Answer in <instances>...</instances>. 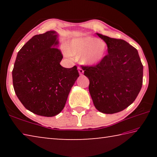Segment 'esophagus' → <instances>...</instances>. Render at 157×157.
<instances>
[{
    "label": "esophagus",
    "instance_id": "1",
    "mask_svg": "<svg viewBox=\"0 0 157 157\" xmlns=\"http://www.w3.org/2000/svg\"><path fill=\"white\" fill-rule=\"evenodd\" d=\"M78 72H79V75H82V74L84 73V71L82 70V69L81 68H78Z\"/></svg>",
    "mask_w": 157,
    "mask_h": 157
}]
</instances>
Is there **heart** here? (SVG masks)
<instances>
[{
    "label": "heart",
    "instance_id": "1",
    "mask_svg": "<svg viewBox=\"0 0 157 157\" xmlns=\"http://www.w3.org/2000/svg\"><path fill=\"white\" fill-rule=\"evenodd\" d=\"M64 50L69 56L79 57V62L82 64L93 66L105 57L107 46L94 37H76L65 45Z\"/></svg>",
    "mask_w": 157,
    "mask_h": 157
}]
</instances>
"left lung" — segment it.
<instances>
[{"instance_id":"1","label":"left lung","mask_w":157,"mask_h":157,"mask_svg":"<svg viewBox=\"0 0 157 157\" xmlns=\"http://www.w3.org/2000/svg\"><path fill=\"white\" fill-rule=\"evenodd\" d=\"M107 45L108 54L94 66H82L89 79L95 107L103 113L120 112L132 104L143 84V66L135 48L123 39L97 33Z\"/></svg>"}]
</instances>
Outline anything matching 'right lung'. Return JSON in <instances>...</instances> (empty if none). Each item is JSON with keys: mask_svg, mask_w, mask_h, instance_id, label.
<instances>
[{"mask_svg": "<svg viewBox=\"0 0 157 157\" xmlns=\"http://www.w3.org/2000/svg\"><path fill=\"white\" fill-rule=\"evenodd\" d=\"M58 34L48 31L30 39L18 51L12 71L15 94L23 105L39 116L52 117L64 107L79 77L77 66L60 65Z\"/></svg>", "mask_w": 157, "mask_h": 157, "instance_id": "right-lung-1", "label": "right lung"}]
</instances>
